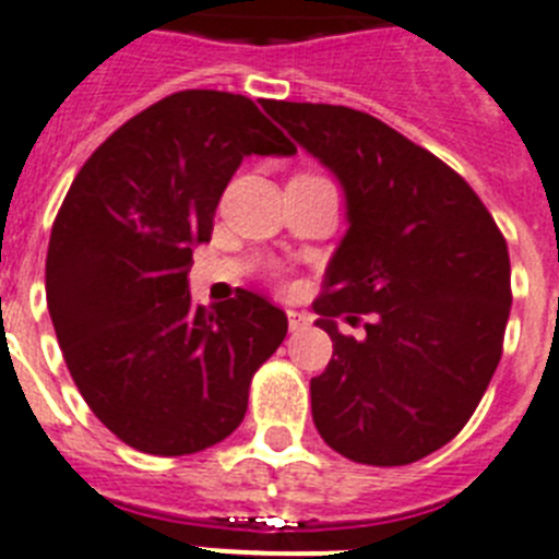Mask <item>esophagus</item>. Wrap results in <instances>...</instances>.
<instances>
[{
	"mask_svg": "<svg viewBox=\"0 0 559 559\" xmlns=\"http://www.w3.org/2000/svg\"><path fill=\"white\" fill-rule=\"evenodd\" d=\"M288 328L290 333H299V330L308 328V316L296 313V310H288Z\"/></svg>",
	"mask_w": 559,
	"mask_h": 559,
	"instance_id": "1",
	"label": "esophagus"
}]
</instances>
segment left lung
<instances>
[{
	"mask_svg": "<svg viewBox=\"0 0 559 559\" xmlns=\"http://www.w3.org/2000/svg\"><path fill=\"white\" fill-rule=\"evenodd\" d=\"M265 111L347 192V237L313 302L333 358L310 380L333 451L397 467L448 445L473 417L503 353L510 251L473 187L378 117L328 103ZM368 316V338L332 319Z\"/></svg>",
	"mask_w": 559,
	"mask_h": 559,
	"instance_id": "obj_1",
	"label": "left lung"
}]
</instances>
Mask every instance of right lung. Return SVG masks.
I'll return each mask as SVG.
<instances>
[{
	"mask_svg": "<svg viewBox=\"0 0 559 559\" xmlns=\"http://www.w3.org/2000/svg\"><path fill=\"white\" fill-rule=\"evenodd\" d=\"M294 151L249 97L187 88L117 128L69 187L49 235L47 308L78 392L126 445L187 456L243 423L288 316L240 288L206 310L187 274L243 156Z\"/></svg>",
	"mask_w": 559,
	"mask_h": 559,
	"instance_id": "add662e5",
	"label": "right lung"
}]
</instances>
